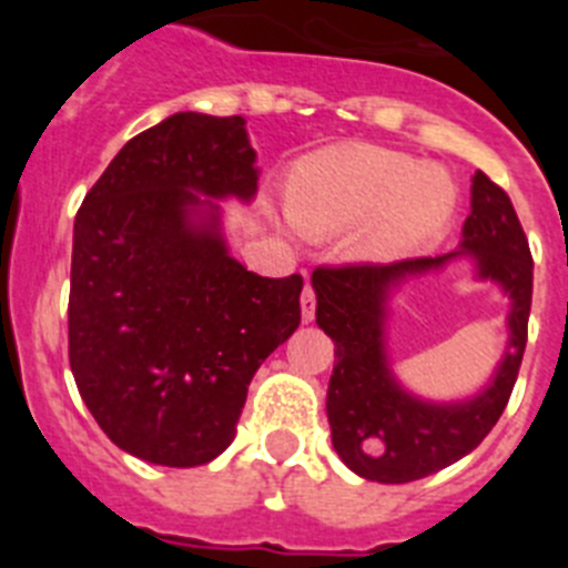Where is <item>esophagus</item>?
<instances>
[{
  "label": "esophagus",
  "instance_id": "esophagus-1",
  "mask_svg": "<svg viewBox=\"0 0 568 568\" xmlns=\"http://www.w3.org/2000/svg\"><path fill=\"white\" fill-rule=\"evenodd\" d=\"M301 318L307 321V324L315 318V290L310 284L301 293Z\"/></svg>",
  "mask_w": 568,
  "mask_h": 568
}]
</instances>
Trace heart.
Segmentation results:
<instances>
[{"mask_svg":"<svg viewBox=\"0 0 568 568\" xmlns=\"http://www.w3.org/2000/svg\"><path fill=\"white\" fill-rule=\"evenodd\" d=\"M458 190L440 168L364 142L315 150L290 175L287 207L295 227L335 235L358 227L353 253L369 261L409 255L440 233Z\"/></svg>","mask_w":568,"mask_h":568,"instance_id":"obj_1","label":"heart"}]
</instances>
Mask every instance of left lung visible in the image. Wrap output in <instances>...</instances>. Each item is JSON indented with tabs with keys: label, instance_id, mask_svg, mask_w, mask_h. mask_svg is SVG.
Returning <instances> with one entry per match:
<instances>
[{
	"label": "left lung",
	"instance_id": "8db88e82",
	"mask_svg": "<svg viewBox=\"0 0 568 568\" xmlns=\"http://www.w3.org/2000/svg\"><path fill=\"white\" fill-rule=\"evenodd\" d=\"M469 257L476 277L495 280L510 298V344L490 384L464 402H426L392 373L385 349L388 301L406 280ZM315 321L335 341L327 389L333 446L355 475L378 484H409L469 455L498 424L518 381L531 307V253L509 195L486 173L471 179V213L460 247L435 258L349 264L313 273Z\"/></svg>",
	"mask_w": 568,
	"mask_h": 568
}]
</instances>
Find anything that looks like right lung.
I'll return each mask as SVG.
<instances>
[{
    "mask_svg": "<svg viewBox=\"0 0 568 568\" xmlns=\"http://www.w3.org/2000/svg\"><path fill=\"white\" fill-rule=\"evenodd\" d=\"M241 115L173 113L133 135L73 224L68 353L79 395L119 449L202 466L227 449L255 369L301 324V275L230 255L222 202H253Z\"/></svg>",
    "mask_w": 568,
    "mask_h": 568,
    "instance_id": "right-lung-1",
    "label": "right lung"
}]
</instances>
